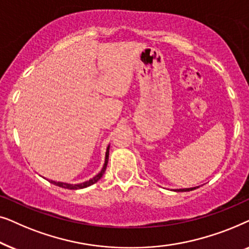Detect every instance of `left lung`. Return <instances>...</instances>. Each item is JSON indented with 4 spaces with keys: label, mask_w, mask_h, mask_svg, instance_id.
I'll use <instances>...</instances> for the list:
<instances>
[{
    "label": "left lung",
    "mask_w": 249,
    "mask_h": 249,
    "mask_svg": "<svg viewBox=\"0 0 249 249\" xmlns=\"http://www.w3.org/2000/svg\"><path fill=\"white\" fill-rule=\"evenodd\" d=\"M198 188V187H197ZM196 189V187H192V188H180V189H173L175 192H190V190Z\"/></svg>",
    "instance_id": "obj_1"
}]
</instances>
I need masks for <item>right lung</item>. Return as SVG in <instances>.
<instances>
[{
    "mask_svg": "<svg viewBox=\"0 0 249 249\" xmlns=\"http://www.w3.org/2000/svg\"><path fill=\"white\" fill-rule=\"evenodd\" d=\"M108 151H110V145L107 147V152H105V161H104V165L103 168L100 172L97 173L96 176L93 177V178L87 180V181L85 182H81V183H76V185H73V183H67V182H60V181H54V180H50L51 183H53V185H56L59 187H62V188H66V189H81V188H86L88 186H91L93 183L97 182L98 180L102 178V176L104 175L105 170H107V162H108Z\"/></svg>",
    "mask_w": 249,
    "mask_h": 249,
    "instance_id": "add662e5",
    "label": "right lung"
}]
</instances>
